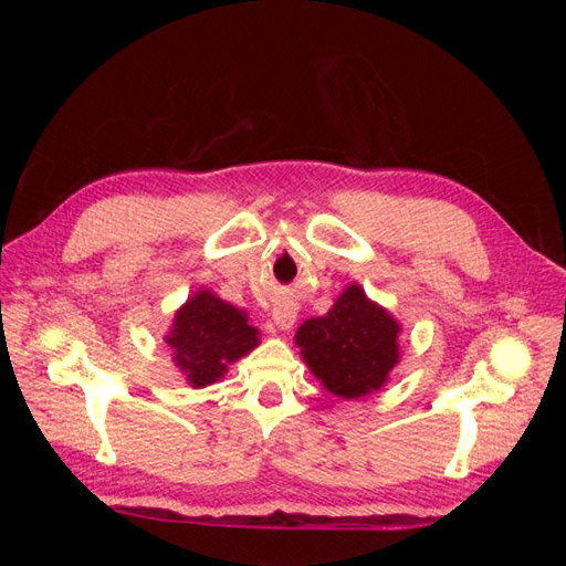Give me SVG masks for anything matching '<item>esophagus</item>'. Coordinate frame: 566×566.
<instances>
[{"instance_id": "1", "label": "esophagus", "mask_w": 566, "mask_h": 566, "mask_svg": "<svg viewBox=\"0 0 566 566\" xmlns=\"http://www.w3.org/2000/svg\"><path fill=\"white\" fill-rule=\"evenodd\" d=\"M271 316H273V323H276V328L290 331V328H293V323L297 321V306L290 300H281V302L273 304Z\"/></svg>"}]
</instances>
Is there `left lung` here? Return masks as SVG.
<instances>
[{
	"label": "left lung",
	"instance_id": "left-lung-1",
	"mask_svg": "<svg viewBox=\"0 0 566 566\" xmlns=\"http://www.w3.org/2000/svg\"><path fill=\"white\" fill-rule=\"evenodd\" d=\"M397 335L399 323L352 285L328 314L304 321L295 339L325 389L342 399H358L380 389L397 366Z\"/></svg>",
	"mask_w": 566,
	"mask_h": 566
}]
</instances>
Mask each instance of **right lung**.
Listing matches in <instances>:
<instances>
[{
    "instance_id": "obj_1",
    "label": "right lung",
    "mask_w": 566,
    "mask_h": 566,
    "mask_svg": "<svg viewBox=\"0 0 566 566\" xmlns=\"http://www.w3.org/2000/svg\"><path fill=\"white\" fill-rule=\"evenodd\" d=\"M167 345L175 349V361L188 382L208 387L227 373L231 361L260 345V339L245 312L202 290L177 312Z\"/></svg>"
}]
</instances>
